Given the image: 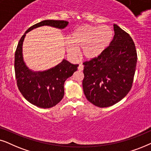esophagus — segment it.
<instances>
[{
  "label": "esophagus",
  "mask_w": 151,
  "mask_h": 151,
  "mask_svg": "<svg viewBox=\"0 0 151 151\" xmlns=\"http://www.w3.org/2000/svg\"><path fill=\"white\" fill-rule=\"evenodd\" d=\"M78 70H79V71H82V70H83V65H82V64H79V67H78Z\"/></svg>",
  "instance_id": "1"
}]
</instances>
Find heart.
Returning <instances> with one entry per match:
<instances>
[{
	"label": "heart",
	"mask_w": 151,
	"mask_h": 151,
	"mask_svg": "<svg viewBox=\"0 0 151 151\" xmlns=\"http://www.w3.org/2000/svg\"><path fill=\"white\" fill-rule=\"evenodd\" d=\"M113 37V32L108 26L85 25L75 29L71 41L65 42V48L71 57H76L78 49L86 59L98 57L109 45Z\"/></svg>",
	"instance_id": "obj_1"
}]
</instances>
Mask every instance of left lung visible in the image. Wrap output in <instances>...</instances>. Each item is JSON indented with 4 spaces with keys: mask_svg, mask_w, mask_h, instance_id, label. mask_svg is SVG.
<instances>
[{
    "mask_svg": "<svg viewBox=\"0 0 151 151\" xmlns=\"http://www.w3.org/2000/svg\"><path fill=\"white\" fill-rule=\"evenodd\" d=\"M114 35L99 57L83 63V89L86 99L99 108L109 107L132 88L137 55L128 33L114 24Z\"/></svg>",
    "mask_w": 151,
    "mask_h": 151,
    "instance_id": "8db88e82",
    "label": "left lung"
}]
</instances>
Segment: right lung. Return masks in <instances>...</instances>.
<instances>
[{"label":"right lung","instance_id":"1","mask_svg":"<svg viewBox=\"0 0 151 151\" xmlns=\"http://www.w3.org/2000/svg\"><path fill=\"white\" fill-rule=\"evenodd\" d=\"M65 21L45 20L30 27L21 38L15 52L14 70L17 86L25 99L37 107L49 108L57 105L64 96V83L77 70L78 64L63 59L61 63L44 71H33L26 65L23 57V43L26 34L35 28L47 25L64 29Z\"/></svg>","mask_w":151,"mask_h":151}]
</instances>
